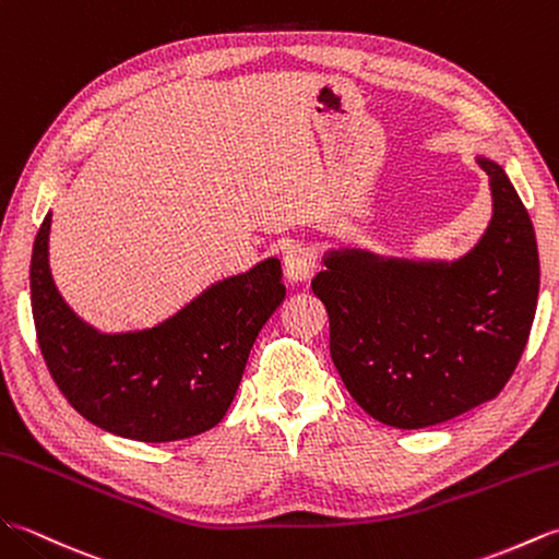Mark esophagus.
I'll return each instance as SVG.
<instances>
[{
    "label": "esophagus",
    "instance_id": "obj_1",
    "mask_svg": "<svg viewBox=\"0 0 559 559\" xmlns=\"http://www.w3.org/2000/svg\"><path fill=\"white\" fill-rule=\"evenodd\" d=\"M316 270V255L313 248L308 243L296 241L287 251H284V275L289 282H301L313 275Z\"/></svg>",
    "mask_w": 559,
    "mask_h": 559
}]
</instances>
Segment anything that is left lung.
Instances as JSON below:
<instances>
[{"label": "left lung", "instance_id": "1", "mask_svg": "<svg viewBox=\"0 0 559 559\" xmlns=\"http://www.w3.org/2000/svg\"><path fill=\"white\" fill-rule=\"evenodd\" d=\"M495 215L452 265L332 253L311 282L330 316V354L346 390L394 428H426L495 400L528 342L538 246L502 167L480 159Z\"/></svg>", "mask_w": 559, "mask_h": 559}]
</instances>
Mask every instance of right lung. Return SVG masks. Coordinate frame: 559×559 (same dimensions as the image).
<instances>
[{
	"instance_id": "1",
	"label": "right lung",
	"mask_w": 559,
	"mask_h": 559,
	"mask_svg": "<svg viewBox=\"0 0 559 559\" xmlns=\"http://www.w3.org/2000/svg\"><path fill=\"white\" fill-rule=\"evenodd\" d=\"M52 215L31 260L33 320L49 376L93 426L139 442L215 428L239 390L251 346L284 299L277 258L222 280L163 325L100 334L69 311L47 265Z\"/></svg>"
}]
</instances>
